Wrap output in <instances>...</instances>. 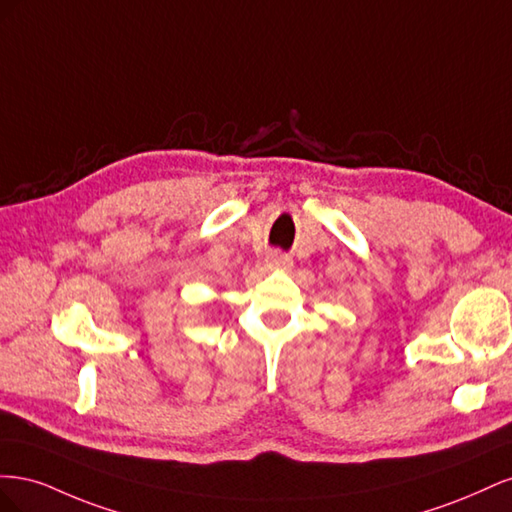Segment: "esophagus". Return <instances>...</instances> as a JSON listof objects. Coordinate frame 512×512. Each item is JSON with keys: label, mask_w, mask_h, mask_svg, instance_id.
<instances>
[{"label": "esophagus", "mask_w": 512, "mask_h": 512, "mask_svg": "<svg viewBox=\"0 0 512 512\" xmlns=\"http://www.w3.org/2000/svg\"><path fill=\"white\" fill-rule=\"evenodd\" d=\"M267 265L273 269H286V267H290V258L280 250H273L267 256Z\"/></svg>", "instance_id": "1"}]
</instances>
